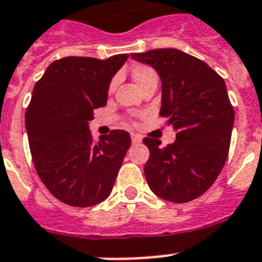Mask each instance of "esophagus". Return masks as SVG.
<instances>
[{
	"mask_svg": "<svg viewBox=\"0 0 262 262\" xmlns=\"http://www.w3.org/2000/svg\"><path fill=\"white\" fill-rule=\"evenodd\" d=\"M142 141V137L140 135H132V142L133 144H140Z\"/></svg>",
	"mask_w": 262,
	"mask_h": 262,
	"instance_id": "esophagus-1",
	"label": "esophagus"
}]
</instances>
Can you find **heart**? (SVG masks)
<instances>
[{
	"instance_id": "1",
	"label": "heart",
	"mask_w": 262,
	"mask_h": 262,
	"mask_svg": "<svg viewBox=\"0 0 262 262\" xmlns=\"http://www.w3.org/2000/svg\"><path fill=\"white\" fill-rule=\"evenodd\" d=\"M132 77L135 82L137 83V86L141 89L144 88L146 83L149 82H157L158 76L156 73V70L153 68L148 67V65H142V63H138V65H135L132 68ZM114 82H112L111 90L113 89Z\"/></svg>"
}]
</instances>
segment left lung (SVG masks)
Returning <instances> with one entry per match:
<instances>
[{
	"instance_id": "8db88e82",
	"label": "left lung",
	"mask_w": 262,
	"mask_h": 262,
	"mask_svg": "<svg viewBox=\"0 0 262 262\" xmlns=\"http://www.w3.org/2000/svg\"><path fill=\"white\" fill-rule=\"evenodd\" d=\"M161 78L160 116L176 130V141L162 148L145 137L150 157L144 173L151 192L182 204L208 190L228 158L234 111L225 82L204 61L177 49L132 53Z\"/></svg>"
}]
</instances>
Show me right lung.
Listing matches in <instances>:
<instances>
[{"instance_id":"right-lung-1","label":"right lung","mask_w":262,"mask_h":262,"mask_svg":"<svg viewBox=\"0 0 262 262\" xmlns=\"http://www.w3.org/2000/svg\"><path fill=\"white\" fill-rule=\"evenodd\" d=\"M127 57H65L34 85L25 113L30 153L43 185L67 205L88 208L112 193L130 135L112 130L96 142L89 121L106 105L112 78Z\"/></svg>"}]
</instances>
